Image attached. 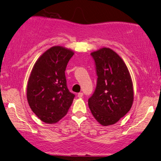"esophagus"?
Returning a JSON list of instances; mask_svg holds the SVG:
<instances>
[{"mask_svg":"<svg viewBox=\"0 0 161 161\" xmlns=\"http://www.w3.org/2000/svg\"><path fill=\"white\" fill-rule=\"evenodd\" d=\"M77 96H78V97H79V98H81V97H83V93H82V92L79 93L78 94H77Z\"/></svg>","mask_w":161,"mask_h":161,"instance_id":"1","label":"esophagus"}]
</instances>
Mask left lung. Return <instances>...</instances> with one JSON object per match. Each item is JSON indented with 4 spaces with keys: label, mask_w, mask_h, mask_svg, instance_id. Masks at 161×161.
<instances>
[{
    "label": "left lung",
    "mask_w": 161,
    "mask_h": 161,
    "mask_svg": "<svg viewBox=\"0 0 161 161\" xmlns=\"http://www.w3.org/2000/svg\"><path fill=\"white\" fill-rule=\"evenodd\" d=\"M97 76V86L88 99L96 119L107 126L117 123L131 109L134 99L131 76L123 59L104 47L91 53Z\"/></svg>",
    "instance_id": "8db88e82"
}]
</instances>
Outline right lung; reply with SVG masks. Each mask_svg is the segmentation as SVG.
I'll return each mask as SVG.
<instances>
[{
  "label": "right lung",
  "instance_id": "1",
  "mask_svg": "<svg viewBox=\"0 0 161 161\" xmlns=\"http://www.w3.org/2000/svg\"><path fill=\"white\" fill-rule=\"evenodd\" d=\"M74 52L55 46L41 56L32 68L26 89L30 108L42 121L54 123L64 117L75 94L69 91L65 73Z\"/></svg>",
  "mask_w": 161,
  "mask_h": 161
}]
</instances>
